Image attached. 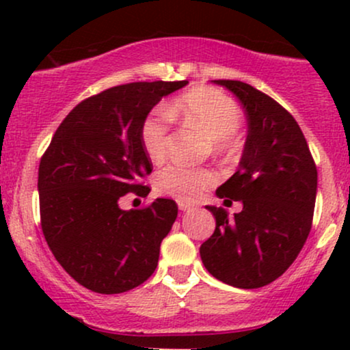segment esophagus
I'll return each mask as SVG.
<instances>
[{
  "mask_svg": "<svg viewBox=\"0 0 350 350\" xmlns=\"http://www.w3.org/2000/svg\"><path fill=\"white\" fill-rule=\"evenodd\" d=\"M178 206H179L180 211H184V212H186V211H191V208H192L191 204H187V202H183V200H179V202H178Z\"/></svg>",
  "mask_w": 350,
  "mask_h": 350,
  "instance_id": "1",
  "label": "esophagus"
}]
</instances>
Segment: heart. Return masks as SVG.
<instances>
[{
  "mask_svg": "<svg viewBox=\"0 0 350 350\" xmlns=\"http://www.w3.org/2000/svg\"><path fill=\"white\" fill-rule=\"evenodd\" d=\"M172 116L187 126L202 131L212 138L217 150L228 151L235 146V130L242 123V110L232 97L211 87H200L187 92L167 108ZM163 108H154L143 120L139 138L143 150L151 161H163L167 152L171 117ZM217 183V174L208 167H191L171 163L156 176V189L161 194L192 202Z\"/></svg>",
  "mask_w": 350,
  "mask_h": 350,
  "instance_id": "1",
  "label": "heart"
}]
</instances>
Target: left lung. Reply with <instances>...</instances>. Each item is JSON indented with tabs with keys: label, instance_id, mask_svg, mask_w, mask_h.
Instances as JSON below:
<instances>
[{
	"label": "left lung",
	"instance_id": "1",
	"mask_svg": "<svg viewBox=\"0 0 350 350\" xmlns=\"http://www.w3.org/2000/svg\"><path fill=\"white\" fill-rule=\"evenodd\" d=\"M242 102L248 135L239 170L215 194L242 212L207 206L215 230L200 258L217 280L243 290L270 284L299 255L312 226L317 170L299 124L263 92L240 80H214Z\"/></svg>",
	"mask_w": 350,
	"mask_h": 350
}]
</instances>
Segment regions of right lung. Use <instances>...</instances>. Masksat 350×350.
Masks as SVG:
<instances>
[{
    "label": "right lung",
    "mask_w": 350,
    "mask_h": 350,
    "mask_svg": "<svg viewBox=\"0 0 350 350\" xmlns=\"http://www.w3.org/2000/svg\"><path fill=\"white\" fill-rule=\"evenodd\" d=\"M187 85L133 82L92 95L64 118L39 163L44 239L77 283L100 295L139 286L158 267L159 247L178 217L171 199L123 211L128 192L144 198L152 164L139 130L163 97Z\"/></svg>",
    "instance_id": "add662e5"
}]
</instances>
